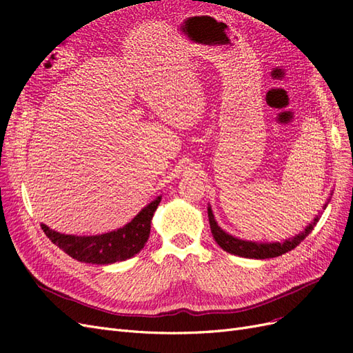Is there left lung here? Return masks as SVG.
<instances>
[{
	"label": "left lung",
	"mask_w": 353,
	"mask_h": 353,
	"mask_svg": "<svg viewBox=\"0 0 353 353\" xmlns=\"http://www.w3.org/2000/svg\"><path fill=\"white\" fill-rule=\"evenodd\" d=\"M208 216H209L212 236H213V239H215V241L221 245V248L228 253L239 254V256H241V258H250V259L276 258V256H281L287 252L293 250L296 245L314 230V225L318 222V218H315L311 225L306 227V230L303 232H301L299 236H296L293 239H288L283 243H256V241H244V240L236 239V237L230 236V234H227L223 230H221L218 227L215 218H213V213H212L210 208H208Z\"/></svg>",
	"instance_id": "8db88e82"
}]
</instances>
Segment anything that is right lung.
Segmentation results:
<instances>
[{"mask_svg": "<svg viewBox=\"0 0 353 353\" xmlns=\"http://www.w3.org/2000/svg\"><path fill=\"white\" fill-rule=\"evenodd\" d=\"M160 199L162 197H157L150 205H147L123 228L101 234V236H66V234L50 230L44 223H41V228L44 230L46 236L57 248L79 262L97 265L122 262L132 258L144 248L148 236H150L152 218L159 206Z\"/></svg>", "mask_w": 353, "mask_h": 353, "instance_id": "1", "label": "right lung"}]
</instances>
